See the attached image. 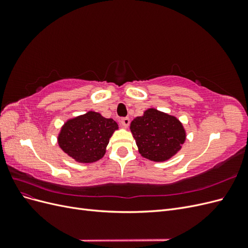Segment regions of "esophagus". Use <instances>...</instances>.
<instances>
[{"label": "esophagus", "mask_w": 248, "mask_h": 248, "mask_svg": "<svg viewBox=\"0 0 248 248\" xmlns=\"http://www.w3.org/2000/svg\"><path fill=\"white\" fill-rule=\"evenodd\" d=\"M129 123H130V120L128 118H122L121 119V124H122L124 128H128Z\"/></svg>", "instance_id": "1"}]
</instances>
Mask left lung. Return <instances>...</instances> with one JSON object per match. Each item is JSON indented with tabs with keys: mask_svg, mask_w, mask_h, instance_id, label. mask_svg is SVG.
Masks as SVG:
<instances>
[{
	"mask_svg": "<svg viewBox=\"0 0 248 248\" xmlns=\"http://www.w3.org/2000/svg\"><path fill=\"white\" fill-rule=\"evenodd\" d=\"M130 131L140 154L151 161L162 162L176 155L186 140L183 124L175 117L156 108H148L134 118Z\"/></svg>",
	"mask_w": 248,
	"mask_h": 248,
	"instance_id": "left-lung-1",
	"label": "left lung"
}]
</instances>
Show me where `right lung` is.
<instances>
[{
	"label": "right lung",
	"instance_id": "obj_1",
	"mask_svg": "<svg viewBox=\"0 0 248 248\" xmlns=\"http://www.w3.org/2000/svg\"><path fill=\"white\" fill-rule=\"evenodd\" d=\"M118 128L112 119L90 110L67 120L58 134V144L77 162L93 163L106 154L109 139Z\"/></svg>",
	"mask_w": 248,
	"mask_h": 248
}]
</instances>
